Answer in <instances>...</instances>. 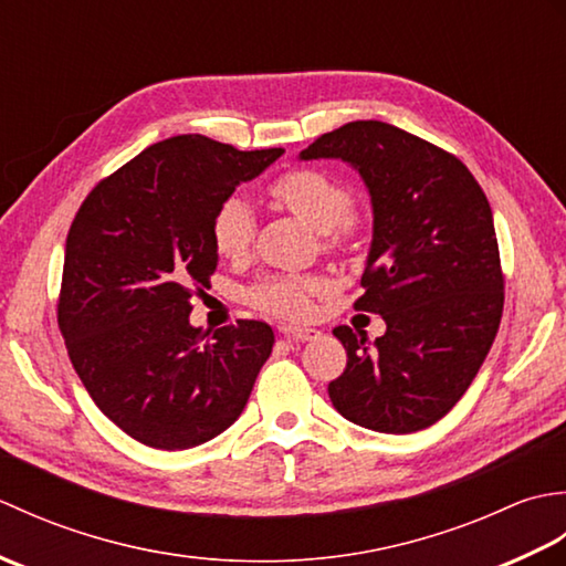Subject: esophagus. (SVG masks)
<instances>
[{"mask_svg":"<svg viewBox=\"0 0 566 566\" xmlns=\"http://www.w3.org/2000/svg\"><path fill=\"white\" fill-rule=\"evenodd\" d=\"M286 340H296V343H306V340H318L321 331L316 328H302V326H282L280 328Z\"/></svg>","mask_w":566,"mask_h":566,"instance_id":"obj_1","label":"esophagus"}]
</instances>
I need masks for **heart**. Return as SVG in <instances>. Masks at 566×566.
I'll list each match as a JSON object with an SVG mask.
<instances>
[{
    "mask_svg": "<svg viewBox=\"0 0 566 566\" xmlns=\"http://www.w3.org/2000/svg\"><path fill=\"white\" fill-rule=\"evenodd\" d=\"M270 197L292 211L296 219L314 231L328 235V245L338 248L347 238V219L355 209L350 187L316 167H296L272 179ZM255 219L240 197H228L219 203L211 219V240L221 258L240 260L248 255ZM326 292V280L316 274H270L252 286L248 302L270 316L304 318L311 314L314 296Z\"/></svg>",
    "mask_w": 566,
    "mask_h": 566,
    "instance_id": "obj_1",
    "label": "heart"
}]
</instances>
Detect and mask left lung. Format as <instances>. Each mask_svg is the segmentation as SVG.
<instances>
[{
	"label": "left lung",
	"mask_w": 566,
	"mask_h": 566,
	"mask_svg": "<svg viewBox=\"0 0 566 566\" xmlns=\"http://www.w3.org/2000/svg\"><path fill=\"white\" fill-rule=\"evenodd\" d=\"M302 160L350 163L369 189L371 248L355 308L387 333L338 326L347 350L328 384L338 413L377 432H416L462 399L503 314V272L486 195L460 158L384 122L316 138Z\"/></svg>",
	"instance_id": "1"
}]
</instances>
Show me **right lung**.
I'll use <instances>...</instances> for the list:
<instances>
[{
	"label": "right lung",
	"instance_id": "right-lung-1",
	"mask_svg": "<svg viewBox=\"0 0 566 566\" xmlns=\"http://www.w3.org/2000/svg\"><path fill=\"white\" fill-rule=\"evenodd\" d=\"M284 150L189 134L155 143L94 187L70 226L57 326L99 411L155 450L231 428L274 333L262 321L201 331L191 294L219 262L211 219Z\"/></svg>",
	"mask_w": 566,
	"mask_h": 566
}]
</instances>
